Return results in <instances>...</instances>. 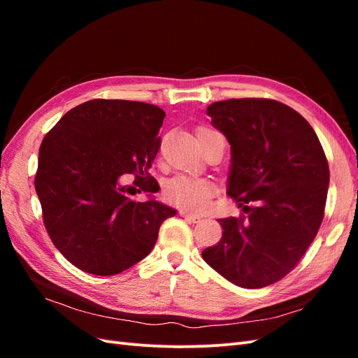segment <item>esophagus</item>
<instances>
[{"label": "esophagus", "instance_id": "obj_1", "mask_svg": "<svg viewBox=\"0 0 358 358\" xmlns=\"http://www.w3.org/2000/svg\"><path fill=\"white\" fill-rule=\"evenodd\" d=\"M179 215L182 216V218H185V220H188V221H191V222H199V221L201 220L200 215L189 213V212H187V210H180Z\"/></svg>", "mask_w": 358, "mask_h": 358}]
</instances>
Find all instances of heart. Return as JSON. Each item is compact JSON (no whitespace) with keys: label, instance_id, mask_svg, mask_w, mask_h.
<instances>
[{"label":"heart","instance_id":"1","mask_svg":"<svg viewBox=\"0 0 358 358\" xmlns=\"http://www.w3.org/2000/svg\"><path fill=\"white\" fill-rule=\"evenodd\" d=\"M215 189V183L206 178L178 175L166 183L164 197L179 208L201 212L210 204Z\"/></svg>","mask_w":358,"mask_h":358}]
</instances>
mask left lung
<instances>
[{
	"mask_svg": "<svg viewBox=\"0 0 358 358\" xmlns=\"http://www.w3.org/2000/svg\"><path fill=\"white\" fill-rule=\"evenodd\" d=\"M206 113L231 146L227 194L245 215L218 220L222 237L203 259L242 288L275 284L297 266L322 222L326 154L306 119L276 100L216 101Z\"/></svg>",
	"mask_w": 358,
	"mask_h": 358,
	"instance_id": "obj_1",
	"label": "left lung"
}]
</instances>
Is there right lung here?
Here are the masks:
<instances>
[{
    "instance_id": "1",
    "label": "right lung",
    "mask_w": 358,
    "mask_h": 358,
    "mask_svg": "<svg viewBox=\"0 0 358 358\" xmlns=\"http://www.w3.org/2000/svg\"><path fill=\"white\" fill-rule=\"evenodd\" d=\"M158 106L91 100L76 106L45 136L36 191L53 245L86 273L112 276L143 259L161 224L176 209L128 194L157 192L149 169L164 121ZM125 174L136 176L124 186Z\"/></svg>"
}]
</instances>
